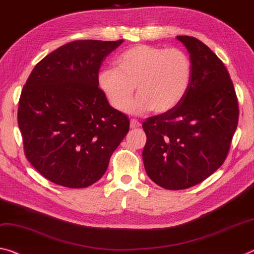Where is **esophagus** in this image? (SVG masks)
<instances>
[{
	"label": "esophagus",
	"instance_id": "esophagus-1",
	"mask_svg": "<svg viewBox=\"0 0 254 254\" xmlns=\"http://www.w3.org/2000/svg\"><path fill=\"white\" fill-rule=\"evenodd\" d=\"M140 126H141V123H140L138 120L132 119V120L130 121V127H131V128H136V127H139Z\"/></svg>",
	"mask_w": 254,
	"mask_h": 254
}]
</instances>
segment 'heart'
<instances>
[{
  "instance_id": "heart-1",
  "label": "heart",
  "mask_w": 254,
  "mask_h": 254,
  "mask_svg": "<svg viewBox=\"0 0 254 254\" xmlns=\"http://www.w3.org/2000/svg\"><path fill=\"white\" fill-rule=\"evenodd\" d=\"M115 67H103L97 83L112 107L123 111L134 92L139 96L127 107L131 113L151 108L157 114L179 105L190 86L192 64L180 48L138 44L115 60Z\"/></svg>"
}]
</instances>
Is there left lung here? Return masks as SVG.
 <instances>
[{
	"mask_svg": "<svg viewBox=\"0 0 254 254\" xmlns=\"http://www.w3.org/2000/svg\"><path fill=\"white\" fill-rule=\"evenodd\" d=\"M176 38L190 54V86L175 108L142 123L144 170L167 190L191 188L218 170L231 148L240 113L231 76L218 56L194 37Z\"/></svg>",
	"mask_w": 254,
	"mask_h": 254,
	"instance_id": "obj_1",
	"label": "left lung"
}]
</instances>
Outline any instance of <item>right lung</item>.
<instances>
[{
    "instance_id": "obj_1",
    "label": "right lung",
    "mask_w": 254,
    "mask_h": 254,
    "mask_svg": "<svg viewBox=\"0 0 254 254\" xmlns=\"http://www.w3.org/2000/svg\"><path fill=\"white\" fill-rule=\"evenodd\" d=\"M122 43H67L36 64L23 86V150L51 182L71 189L96 183L128 132V118L110 105L97 83L103 61Z\"/></svg>"
}]
</instances>
